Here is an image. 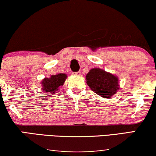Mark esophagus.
I'll return each instance as SVG.
<instances>
[{
    "label": "esophagus",
    "instance_id": "obj_1",
    "mask_svg": "<svg viewBox=\"0 0 156 156\" xmlns=\"http://www.w3.org/2000/svg\"><path fill=\"white\" fill-rule=\"evenodd\" d=\"M72 74L74 76H80L81 75V72L79 71V72H73Z\"/></svg>",
    "mask_w": 156,
    "mask_h": 156
}]
</instances>
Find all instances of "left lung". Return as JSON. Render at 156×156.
I'll return each mask as SVG.
<instances>
[{
    "instance_id": "8db88e82",
    "label": "left lung",
    "mask_w": 156,
    "mask_h": 156,
    "mask_svg": "<svg viewBox=\"0 0 156 156\" xmlns=\"http://www.w3.org/2000/svg\"><path fill=\"white\" fill-rule=\"evenodd\" d=\"M86 80L91 90L105 99H109L119 90L118 77L99 68L90 69Z\"/></svg>"
}]
</instances>
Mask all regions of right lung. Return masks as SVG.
<instances>
[{"label":"right lung","instance_id":"obj_1","mask_svg":"<svg viewBox=\"0 0 156 156\" xmlns=\"http://www.w3.org/2000/svg\"><path fill=\"white\" fill-rule=\"evenodd\" d=\"M67 76V74L59 73L52 75L50 78H44L42 81L41 84L44 92L55 94L58 91L59 87L62 86Z\"/></svg>","mask_w":156,"mask_h":156}]
</instances>
